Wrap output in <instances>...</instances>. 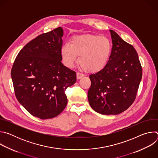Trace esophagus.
<instances>
[{"mask_svg": "<svg viewBox=\"0 0 158 158\" xmlns=\"http://www.w3.org/2000/svg\"><path fill=\"white\" fill-rule=\"evenodd\" d=\"M84 76L83 74L79 73H77L76 74V77H77V79H80L81 78H82Z\"/></svg>", "mask_w": 158, "mask_h": 158, "instance_id": "esophagus-1", "label": "esophagus"}]
</instances>
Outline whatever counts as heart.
Masks as SVG:
<instances>
[{"label": "heart", "mask_w": 158, "mask_h": 158, "mask_svg": "<svg viewBox=\"0 0 158 158\" xmlns=\"http://www.w3.org/2000/svg\"><path fill=\"white\" fill-rule=\"evenodd\" d=\"M110 40L98 35L83 34L72 38L71 45L66 44L61 48L60 53L64 64L73 67L77 61L85 71L96 73L107 65L111 53Z\"/></svg>", "instance_id": "heart-1"}]
</instances>
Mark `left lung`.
<instances>
[{
	"mask_svg": "<svg viewBox=\"0 0 158 158\" xmlns=\"http://www.w3.org/2000/svg\"><path fill=\"white\" fill-rule=\"evenodd\" d=\"M112 47L104 68L89 76L90 106L104 115H116L129 108L136 99L143 70L136 51L110 30Z\"/></svg>",
	"mask_w": 158,
	"mask_h": 158,
	"instance_id": "left-lung-1",
	"label": "left lung"
}]
</instances>
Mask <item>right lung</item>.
<instances>
[{
  "label": "right lung",
  "instance_id": "right-lung-1",
  "mask_svg": "<svg viewBox=\"0 0 158 158\" xmlns=\"http://www.w3.org/2000/svg\"><path fill=\"white\" fill-rule=\"evenodd\" d=\"M63 34L59 27L39 35L20 51L12 67L17 99L41 119L62 112L67 103L65 91L76 82V72L61 62Z\"/></svg>",
  "mask_w": 158,
  "mask_h": 158
}]
</instances>
